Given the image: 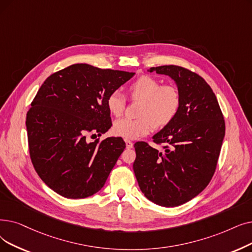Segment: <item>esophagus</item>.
I'll return each mask as SVG.
<instances>
[{
    "label": "esophagus",
    "instance_id": "esophagus-1",
    "mask_svg": "<svg viewBox=\"0 0 252 252\" xmlns=\"http://www.w3.org/2000/svg\"><path fill=\"white\" fill-rule=\"evenodd\" d=\"M125 142H126V148H133V146H134V143L130 140H128V139H125Z\"/></svg>",
    "mask_w": 252,
    "mask_h": 252
}]
</instances>
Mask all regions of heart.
I'll use <instances>...</instances> for the list:
<instances>
[{
    "instance_id": "1",
    "label": "heart",
    "mask_w": 252,
    "mask_h": 252,
    "mask_svg": "<svg viewBox=\"0 0 252 252\" xmlns=\"http://www.w3.org/2000/svg\"><path fill=\"white\" fill-rule=\"evenodd\" d=\"M129 101H140L138 118L118 119L113 125V133L126 139H136L147 135L152 127L162 128L177 116L181 95L172 84L161 85L160 81L149 75H142L127 86ZM126 97L118 91L108 94L106 105L109 112L122 116L126 108Z\"/></svg>"
}]
</instances>
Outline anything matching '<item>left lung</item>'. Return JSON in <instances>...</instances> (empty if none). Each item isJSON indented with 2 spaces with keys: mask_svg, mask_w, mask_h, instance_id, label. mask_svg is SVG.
<instances>
[{
  "mask_svg": "<svg viewBox=\"0 0 252 252\" xmlns=\"http://www.w3.org/2000/svg\"><path fill=\"white\" fill-rule=\"evenodd\" d=\"M177 83L181 105L173 122L153 136L163 150L135 143L134 172L141 191L157 205L176 207L193 199L211 181L225 133L216 96L200 75L180 65L153 67Z\"/></svg>",
  "mask_w": 252,
  "mask_h": 252,
  "instance_id": "left-lung-1",
  "label": "left lung"
}]
</instances>
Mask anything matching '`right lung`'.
Listing matches in <instances>:
<instances>
[{
  "label": "right lung",
  "mask_w": 252,
  "mask_h": 252,
  "mask_svg": "<svg viewBox=\"0 0 252 252\" xmlns=\"http://www.w3.org/2000/svg\"><path fill=\"white\" fill-rule=\"evenodd\" d=\"M133 75L75 63L41 85L27 113L28 143L32 166L52 190L83 199L104 187L126 143L120 137L90 143L87 136L111 127L107 96Z\"/></svg>",
  "instance_id": "1"
}]
</instances>
